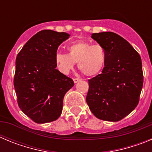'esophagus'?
Wrapping results in <instances>:
<instances>
[{
	"mask_svg": "<svg viewBox=\"0 0 152 152\" xmlns=\"http://www.w3.org/2000/svg\"><path fill=\"white\" fill-rule=\"evenodd\" d=\"M73 80H74V83H75V84H76V83H77L78 81H80V78H74Z\"/></svg>",
	"mask_w": 152,
	"mask_h": 152,
	"instance_id": "obj_1",
	"label": "esophagus"
}]
</instances>
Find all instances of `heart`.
Returning a JSON list of instances; mask_svg holds the SVG:
<instances>
[{
	"instance_id": "1",
	"label": "heart",
	"mask_w": 152,
	"mask_h": 152,
	"mask_svg": "<svg viewBox=\"0 0 152 152\" xmlns=\"http://www.w3.org/2000/svg\"><path fill=\"white\" fill-rule=\"evenodd\" d=\"M68 54L58 52L55 61L58 69L68 75L77 62V66L87 76H94L102 72L106 61L105 49L100 44H94L88 41L74 42L68 46Z\"/></svg>"
}]
</instances>
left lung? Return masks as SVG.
I'll return each instance as SVG.
<instances>
[{"label": "left lung", "instance_id": "1", "mask_svg": "<svg viewBox=\"0 0 152 152\" xmlns=\"http://www.w3.org/2000/svg\"><path fill=\"white\" fill-rule=\"evenodd\" d=\"M91 38L105 49L107 61L102 73L88 80L86 101L98 119L119 121L139 103L143 86L142 59L133 47L116 33H93Z\"/></svg>", "mask_w": 152, "mask_h": 152}]
</instances>
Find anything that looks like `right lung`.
Wrapping results in <instances>:
<instances>
[{"label": "right lung", "instance_id": "1", "mask_svg": "<svg viewBox=\"0 0 152 152\" xmlns=\"http://www.w3.org/2000/svg\"><path fill=\"white\" fill-rule=\"evenodd\" d=\"M66 33L42 30L28 42L16 58L14 89L21 110L36 123L61 116L63 99L74 86L72 78L56 69L58 47L69 38Z\"/></svg>", "mask_w": 152, "mask_h": 152}]
</instances>
